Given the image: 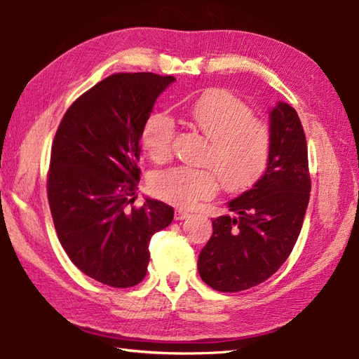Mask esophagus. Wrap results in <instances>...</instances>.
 <instances>
[{
    "mask_svg": "<svg viewBox=\"0 0 359 359\" xmlns=\"http://www.w3.org/2000/svg\"><path fill=\"white\" fill-rule=\"evenodd\" d=\"M191 215H189L188 211H185V210H177L175 211V215H174V219L175 220H184V219H187V217H189Z\"/></svg>",
    "mask_w": 359,
    "mask_h": 359,
    "instance_id": "esophagus-1",
    "label": "esophagus"
}]
</instances>
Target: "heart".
<instances>
[{"mask_svg":"<svg viewBox=\"0 0 359 359\" xmlns=\"http://www.w3.org/2000/svg\"><path fill=\"white\" fill-rule=\"evenodd\" d=\"M188 114L208 139L203 163L210 166H175L157 172L151 180L156 196L175 207L191 208L215 196L220 182L230 191L253 185L269 160V126L245 102L220 89L197 98ZM174 137V120L163 112L152 114L142 129L143 148L157 163L171 158Z\"/></svg>","mask_w":359,"mask_h":359,"instance_id":"b5f03b06","label":"heart"}]
</instances>
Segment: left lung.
<instances>
[{
	"mask_svg": "<svg viewBox=\"0 0 359 359\" xmlns=\"http://www.w3.org/2000/svg\"><path fill=\"white\" fill-rule=\"evenodd\" d=\"M307 140L299 116L279 102L270 111L269 165L248 191L228 202L236 216L212 220L197 270L217 292L236 293L269 279L292 253L310 199Z\"/></svg>",
	"mask_w": 359,
	"mask_h": 359,
	"instance_id": "8db88e82",
	"label": "left lung"
}]
</instances>
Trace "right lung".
Segmentation results:
<instances>
[{
  "instance_id": "right-lung-1",
  "label": "right lung",
  "mask_w": 359,
  "mask_h": 359,
  "mask_svg": "<svg viewBox=\"0 0 359 359\" xmlns=\"http://www.w3.org/2000/svg\"><path fill=\"white\" fill-rule=\"evenodd\" d=\"M175 79L120 72L75 100L52 143L48 199L60 243L86 276L114 288L147 276L152 234L174 210L147 199L134 207L142 129Z\"/></svg>"
}]
</instances>
